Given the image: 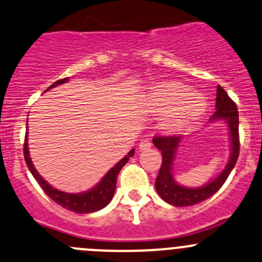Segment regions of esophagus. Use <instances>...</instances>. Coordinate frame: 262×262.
Here are the masks:
<instances>
[{"label":"esophagus","instance_id":"obj_1","mask_svg":"<svg viewBox=\"0 0 262 262\" xmlns=\"http://www.w3.org/2000/svg\"><path fill=\"white\" fill-rule=\"evenodd\" d=\"M151 146V141L149 140V139H144V140L140 141V144H139V149L140 150H146V149H149Z\"/></svg>","mask_w":262,"mask_h":262}]
</instances>
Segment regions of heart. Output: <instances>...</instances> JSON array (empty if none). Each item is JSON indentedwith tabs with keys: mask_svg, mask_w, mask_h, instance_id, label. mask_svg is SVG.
Segmentation results:
<instances>
[{
	"mask_svg": "<svg viewBox=\"0 0 262 262\" xmlns=\"http://www.w3.org/2000/svg\"><path fill=\"white\" fill-rule=\"evenodd\" d=\"M146 105L154 113H166L163 127L179 131L202 117L207 109V100L191 87L181 82H163L151 87L146 95Z\"/></svg>",
	"mask_w": 262,
	"mask_h": 262,
	"instance_id": "b5f03b06",
	"label": "heart"
}]
</instances>
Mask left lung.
<instances>
[{"mask_svg":"<svg viewBox=\"0 0 262 262\" xmlns=\"http://www.w3.org/2000/svg\"><path fill=\"white\" fill-rule=\"evenodd\" d=\"M216 112L213 113L212 119H224L228 123L230 129V140H231V156L226 164L225 170L207 185L201 188L191 189L181 186L173 180L172 175V163L175 159L176 149L181 141V136L178 135H158L153 138V144L159 149L162 153V164L159 168L158 176L156 180L157 193L167 203L176 206V207H186L193 206L199 202L206 201L207 198L212 196L224 183L226 181L228 176L230 175L231 170L235 166L239 157V116L238 108L235 103L229 98L225 90L221 86H217V94H216Z\"/></svg>","mask_w":262,"mask_h":262,"instance_id":"8db88e82","label":"left lung"}]
</instances>
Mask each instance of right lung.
I'll return each instance as SVG.
<instances>
[{"instance_id":"1","label":"right lung","mask_w":262,"mask_h":262,"mask_svg":"<svg viewBox=\"0 0 262 262\" xmlns=\"http://www.w3.org/2000/svg\"><path fill=\"white\" fill-rule=\"evenodd\" d=\"M68 81V78L59 79V81L54 82L49 89L58 86V84L64 83V82ZM47 89V90H49ZM24 159H26V163L28 166L29 171L33 175V178L36 179L37 183L39 184V186L42 188V190L50 196L54 202H56L58 204H60L61 207L67 208L69 211H73L76 213H90V212H96V211L101 210L112 201L114 195V190H116V184H117V176H118L119 171L122 170V167L127 163L131 157L134 156L135 150H129L127 153V156H124L116 166L112 168L111 171H108L105 176L101 179L100 183L92 188L91 190L84 191V193H78V194H71V193H64V191L58 190V189L52 188L49 183L43 180V179L39 176V173L37 172V170L34 168L33 163L31 161V157H29V150H28V143H27V135L24 139Z\"/></svg>"}]
</instances>
